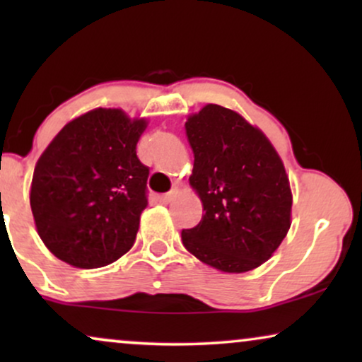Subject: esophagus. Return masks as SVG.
I'll return each instance as SVG.
<instances>
[{"instance_id": "esophagus-1", "label": "esophagus", "mask_w": 362, "mask_h": 362, "mask_svg": "<svg viewBox=\"0 0 362 362\" xmlns=\"http://www.w3.org/2000/svg\"><path fill=\"white\" fill-rule=\"evenodd\" d=\"M177 196V189H173L171 192H168V194H163V196H158V201L161 202V204H168V202L175 201Z\"/></svg>"}]
</instances>
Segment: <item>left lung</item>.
Instances as JSON below:
<instances>
[{"label": "left lung", "mask_w": 362, "mask_h": 362, "mask_svg": "<svg viewBox=\"0 0 362 362\" xmlns=\"http://www.w3.org/2000/svg\"><path fill=\"white\" fill-rule=\"evenodd\" d=\"M186 136L204 216L182 229V244L221 272L257 269L290 229L291 191L279 153L259 128L214 103L187 118Z\"/></svg>", "instance_id": "left-lung-1"}]
</instances>
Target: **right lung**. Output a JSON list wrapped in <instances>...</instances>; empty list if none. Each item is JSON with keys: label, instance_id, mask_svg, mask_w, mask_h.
Wrapping results in <instances>:
<instances>
[{"label": "right lung", "instance_id": "1", "mask_svg": "<svg viewBox=\"0 0 362 362\" xmlns=\"http://www.w3.org/2000/svg\"><path fill=\"white\" fill-rule=\"evenodd\" d=\"M146 122L97 108L69 122L34 168L31 209L57 259L105 267L135 244L150 168L136 156Z\"/></svg>", "mask_w": 362, "mask_h": 362}]
</instances>
